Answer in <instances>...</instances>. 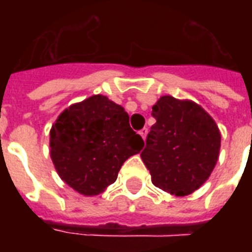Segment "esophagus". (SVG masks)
<instances>
[{
  "instance_id": "obj_1",
  "label": "esophagus",
  "mask_w": 252,
  "mask_h": 252,
  "mask_svg": "<svg viewBox=\"0 0 252 252\" xmlns=\"http://www.w3.org/2000/svg\"><path fill=\"white\" fill-rule=\"evenodd\" d=\"M140 134H141V137L144 138V141H145L146 134H148V128H142V129L140 130Z\"/></svg>"
}]
</instances>
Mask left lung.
Listing matches in <instances>:
<instances>
[{"label":"left lung","instance_id":"8db88e82","mask_svg":"<svg viewBox=\"0 0 252 252\" xmlns=\"http://www.w3.org/2000/svg\"><path fill=\"white\" fill-rule=\"evenodd\" d=\"M141 158L156 187L186 196L209 178L219 159L221 134L215 120L196 103L162 96L153 106Z\"/></svg>","mask_w":252,"mask_h":252}]
</instances>
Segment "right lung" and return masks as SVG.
Here are the masks:
<instances>
[{
	"mask_svg": "<svg viewBox=\"0 0 252 252\" xmlns=\"http://www.w3.org/2000/svg\"><path fill=\"white\" fill-rule=\"evenodd\" d=\"M51 158L65 183L94 196L118 178L123 163L140 153L144 140L122 106L94 95L63 112L51 129Z\"/></svg>",
	"mask_w": 252,
	"mask_h": 252,
	"instance_id": "add662e5",
	"label": "right lung"
}]
</instances>
